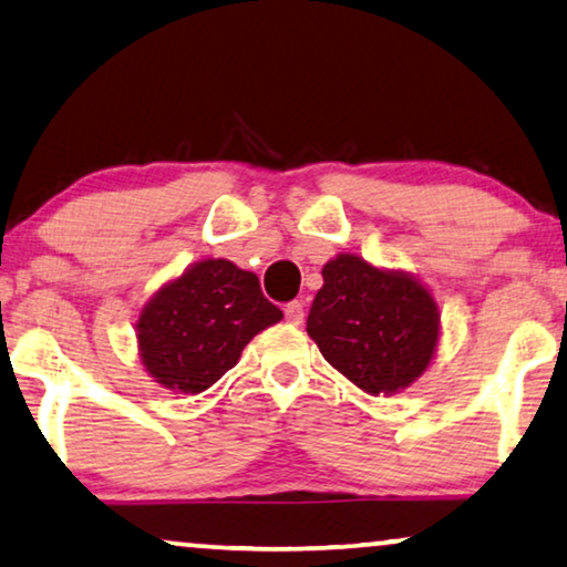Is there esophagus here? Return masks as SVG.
<instances>
[{"label": "esophagus", "instance_id": "obj_1", "mask_svg": "<svg viewBox=\"0 0 567 567\" xmlns=\"http://www.w3.org/2000/svg\"><path fill=\"white\" fill-rule=\"evenodd\" d=\"M286 322H291V326H301L305 322V305L301 301H291V305H286Z\"/></svg>", "mask_w": 567, "mask_h": 567}]
</instances>
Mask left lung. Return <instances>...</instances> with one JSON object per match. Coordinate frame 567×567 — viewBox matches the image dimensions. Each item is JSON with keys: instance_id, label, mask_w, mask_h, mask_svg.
Returning <instances> with one entry per match:
<instances>
[{"instance_id": "8db88e82", "label": "left lung", "mask_w": 567, "mask_h": 567, "mask_svg": "<svg viewBox=\"0 0 567 567\" xmlns=\"http://www.w3.org/2000/svg\"><path fill=\"white\" fill-rule=\"evenodd\" d=\"M307 333L357 388L393 395L422 378L435 357L440 310L416 276L341 252L322 266Z\"/></svg>"}]
</instances>
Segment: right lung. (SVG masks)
Masks as SVG:
<instances>
[{"label": "right lung", "instance_id": "right-lung-1", "mask_svg": "<svg viewBox=\"0 0 567 567\" xmlns=\"http://www.w3.org/2000/svg\"><path fill=\"white\" fill-rule=\"evenodd\" d=\"M284 312L260 281L224 257H205L145 301L137 318L140 362L174 393L208 391L239 362L241 349Z\"/></svg>", "mask_w": 567, "mask_h": 567}]
</instances>
